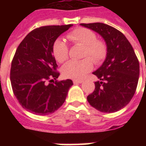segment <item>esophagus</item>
<instances>
[{
	"mask_svg": "<svg viewBox=\"0 0 146 146\" xmlns=\"http://www.w3.org/2000/svg\"><path fill=\"white\" fill-rule=\"evenodd\" d=\"M82 80H73V83L74 84H79V83H82Z\"/></svg>",
	"mask_w": 146,
	"mask_h": 146,
	"instance_id": "esophagus-1",
	"label": "esophagus"
}]
</instances>
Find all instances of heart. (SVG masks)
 <instances>
[{
  "mask_svg": "<svg viewBox=\"0 0 146 146\" xmlns=\"http://www.w3.org/2000/svg\"><path fill=\"white\" fill-rule=\"evenodd\" d=\"M66 37L74 44L83 46L82 57L86 58L66 63L62 68V73L66 78L80 80L92 69V60L96 64H100L106 58L107 44L102 40L96 39L97 36L93 31L78 28L69 33ZM52 52L55 60L63 63L68 57V47L63 40L57 39L54 43Z\"/></svg>",
  "mask_w": 146,
  "mask_h": 146,
  "instance_id": "heart-1",
  "label": "heart"
}]
</instances>
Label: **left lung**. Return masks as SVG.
<instances>
[{"label": "left lung", "mask_w": 146, "mask_h": 146, "mask_svg": "<svg viewBox=\"0 0 146 146\" xmlns=\"http://www.w3.org/2000/svg\"><path fill=\"white\" fill-rule=\"evenodd\" d=\"M80 25L98 33L108 47L104 61L92 73L99 80L87 100L101 112H116L129 104L136 92L139 76L137 57L125 35L115 28L102 23Z\"/></svg>", "instance_id": "8db88e82"}]
</instances>
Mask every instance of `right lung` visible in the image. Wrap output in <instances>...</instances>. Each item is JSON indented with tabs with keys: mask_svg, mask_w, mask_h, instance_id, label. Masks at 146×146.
<instances>
[{
	"mask_svg": "<svg viewBox=\"0 0 146 146\" xmlns=\"http://www.w3.org/2000/svg\"><path fill=\"white\" fill-rule=\"evenodd\" d=\"M72 24L42 26L26 35L17 48L11 64L10 82L22 107L31 113L47 115L57 111L66 100L71 80H57V65L52 48L56 39ZM48 81L50 84L46 82Z\"/></svg>",
	"mask_w": 146,
	"mask_h": 146,
	"instance_id": "add662e5",
	"label": "right lung"
}]
</instances>
